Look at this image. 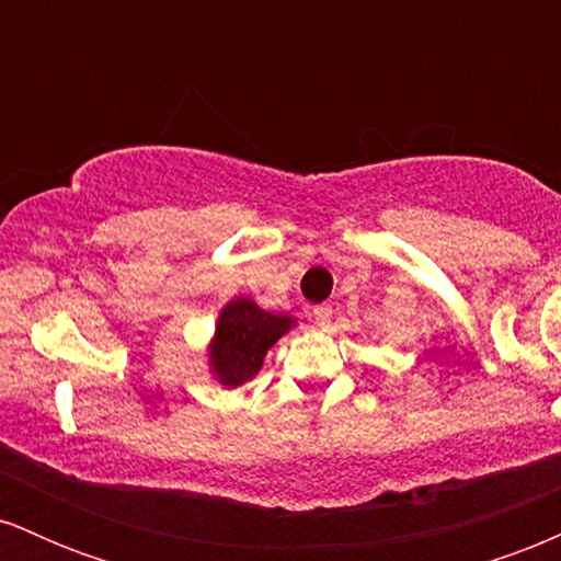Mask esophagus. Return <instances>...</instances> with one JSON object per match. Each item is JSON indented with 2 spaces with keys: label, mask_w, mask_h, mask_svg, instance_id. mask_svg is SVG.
Returning a JSON list of instances; mask_svg holds the SVG:
<instances>
[{
  "label": "esophagus",
  "mask_w": 561,
  "mask_h": 561,
  "mask_svg": "<svg viewBox=\"0 0 561 561\" xmlns=\"http://www.w3.org/2000/svg\"><path fill=\"white\" fill-rule=\"evenodd\" d=\"M332 306H317L311 311V319H313V324L317 327H321V330H327V327L332 324Z\"/></svg>",
  "instance_id": "esophagus-1"
}]
</instances>
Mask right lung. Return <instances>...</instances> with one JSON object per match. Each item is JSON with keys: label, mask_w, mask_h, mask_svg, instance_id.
Listing matches in <instances>:
<instances>
[{"label": "right lung", "mask_w": 561, "mask_h": 561, "mask_svg": "<svg viewBox=\"0 0 561 561\" xmlns=\"http://www.w3.org/2000/svg\"><path fill=\"white\" fill-rule=\"evenodd\" d=\"M295 327L289 313L263 311L255 300L234 298L221 308L208 345L210 375L224 388H240L261 371L263 358Z\"/></svg>", "instance_id": "obj_1"}]
</instances>
